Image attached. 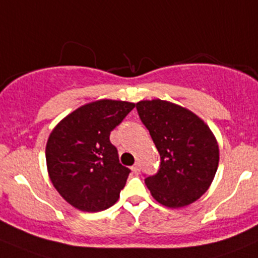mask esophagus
Listing matches in <instances>:
<instances>
[{
  "instance_id": "34e87169",
  "label": "esophagus",
  "mask_w": 258,
  "mask_h": 258,
  "mask_svg": "<svg viewBox=\"0 0 258 258\" xmlns=\"http://www.w3.org/2000/svg\"><path fill=\"white\" fill-rule=\"evenodd\" d=\"M132 171H134L135 174H139V172H140V164H139V162H136V164L132 166Z\"/></svg>"
}]
</instances>
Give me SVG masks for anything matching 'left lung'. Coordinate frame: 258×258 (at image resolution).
<instances>
[{
  "mask_svg": "<svg viewBox=\"0 0 258 258\" xmlns=\"http://www.w3.org/2000/svg\"><path fill=\"white\" fill-rule=\"evenodd\" d=\"M160 154V169L145 179L155 201L169 208L191 204L208 190L218 169L219 149L211 128L189 109L152 99L136 103Z\"/></svg>",
  "mask_w": 258,
  "mask_h": 258,
  "instance_id": "obj_1",
  "label": "left lung"
}]
</instances>
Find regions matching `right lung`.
<instances>
[{
	"label": "right lung",
	"instance_id": "1",
	"mask_svg": "<svg viewBox=\"0 0 258 258\" xmlns=\"http://www.w3.org/2000/svg\"><path fill=\"white\" fill-rule=\"evenodd\" d=\"M135 103L101 99L79 107L56 124L46 144L50 180L60 196L83 212L113 206L131 170L119 164L111 131Z\"/></svg>",
	"mask_w": 258,
	"mask_h": 258
}]
</instances>
